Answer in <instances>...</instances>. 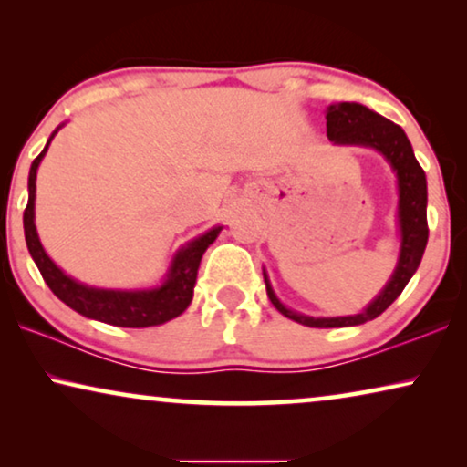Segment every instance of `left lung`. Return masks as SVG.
Here are the masks:
<instances>
[{
	"label": "left lung",
	"mask_w": 467,
	"mask_h": 467,
	"mask_svg": "<svg viewBox=\"0 0 467 467\" xmlns=\"http://www.w3.org/2000/svg\"><path fill=\"white\" fill-rule=\"evenodd\" d=\"M327 119V138L336 146H363L372 149L385 157L389 168L395 174L398 184V235H400V253L398 264H395L387 285L382 286L379 296L369 302L366 308L357 315L347 317H310L304 312L291 310L289 306L280 302L272 289L270 276L264 267L265 291L270 302L280 315L306 327H353L380 317L389 306H391L408 280L419 270L420 259H423L427 246V178L420 168L417 157H414L412 144L400 125L380 117L379 112L369 110L368 106L357 104V101H340L331 104L325 110Z\"/></svg>",
	"instance_id": "8db88e82"
}]
</instances>
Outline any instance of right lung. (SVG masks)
Segmentation results:
<instances>
[{
  "instance_id": "add662e5",
  "label": "right lung",
  "mask_w": 467,
  "mask_h": 467,
  "mask_svg": "<svg viewBox=\"0 0 467 467\" xmlns=\"http://www.w3.org/2000/svg\"><path fill=\"white\" fill-rule=\"evenodd\" d=\"M66 123H61L50 133L44 150L34 159L29 170V202L23 214L25 242H27L31 259L36 261L44 283L48 289L61 299L63 304L78 312V315L93 318V321L117 325V327H155L181 317L189 308L193 299V289L197 280L200 261L206 253V248L219 238L223 225H214L206 234L189 240L178 251L171 254L168 270H165L161 283L152 286H138V289H106V286H91L80 283L74 276H69L48 257L44 251L40 235L36 229V178L44 155H47L50 142L57 136V131Z\"/></svg>"
}]
</instances>
